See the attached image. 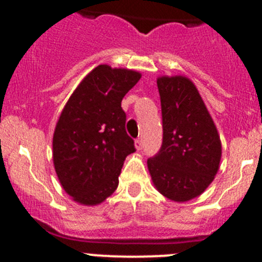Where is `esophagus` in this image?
<instances>
[{
    "mask_svg": "<svg viewBox=\"0 0 262 262\" xmlns=\"http://www.w3.org/2000/svg\"><path fill=\"white\" fill-rule=\"evenodd\" d=\"M142 147H143V142H142V139L141 138H138L136 141V148L138 150H141L142 149Z\"/></svg>",
    "mask_w": 262,
    "mask_h": 262,
    "instance_id": "1",
    "label": "esophagus"
}]
</instances>
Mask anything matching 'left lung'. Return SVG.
Wrapping results in <instances>:
<instances>
[{
	"mask_svg": "<svg viewBox=\"0 0 262 262\" xmlns=\"http://www.w3.org/2000/svg\"><path fill=\"white\" fill-rule=\"evenodd\" d=\"M162 113V144L147 165L158 191L175 202L202 194L214 180L221 139L196 87L186 77L157 80Z\"/></svg>",
	"mask_w": 262,
	"mask_h": 262,
	"instance_id": "8db88e82",
	"label": "left lung"
}]
</instances>
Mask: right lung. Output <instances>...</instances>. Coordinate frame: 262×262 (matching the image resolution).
I'll return each instance as SVG.
<instances>
[{
    "instance_id": "right-lung-1",
    "label": "right lung",
    "mask_w": 262,
    "mask_h": 262,
    "mask_svg": "<svg viewBox=\"0 0 262 262\" xmlns=\"http://www.w3.org/2000/svg\"><path fill=\"white\" fill-rule=\"evenodd\" d=\"M136 71L101 64L76 89L53 137V161L63 189L76 202L95 205L115 191L124 160L136 152L125 130L121 100L137 83Z\"/></svg>"
}]
</instances>
